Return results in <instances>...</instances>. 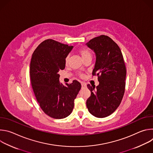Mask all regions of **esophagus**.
Here are the masks:
<instances>
[{
  "mask_svg": "<svg viewBox=\"0 0 153 153\" xmlns=\"http://www.w3.org/2000/svg\"><path fill=\"white\" fill-rule=\"evenodd\" d=\"M81 86H82V88H85V87H86V84L85 83H81Z\"/></svg>",
  "mask_w": 153,
  "mask_h": 153,
  "instance_id": "esophagus-1",
  "label": "esophagus"
}]
</instances>
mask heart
Listing matches in <instances>:
<instances>
[{
	"mask_svg": "<svg viewBox=\"0 0 153 153\" xmlns=\"http://www.w3.org/2000/svg\"><path fill=\"white\" fill-rule=\"evenodd\" d=\"M79 54H80L82 58L85 60L86 58L88 57H91V53L90 52V51H88L87 49H85V48H82V49H80L79 50ZM69 60H70V56H67L66 57H65V63L66 65H67L69 62ZM79 76L80 77H83V74H79Z\"/></svg>",
	"mask_w": 153,
	"mask_h": 153,
	"instance_id": "obj_1",
	"label": "heart"
}]
</instances>
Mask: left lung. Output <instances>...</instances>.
<instances>
[{
    "label": "left lung",
    "mask_w": 153,
    "mask_h": 153,
    "mask_svg": "<svg viewBox=\"0 0 153 153\" xmlns=\"http://www.w3.org/2000/svg\"><path fill=\"white\" fill-rule=\"evenodd\" d=\"M86 45L96 54L92 74L99 82L96 88L87 85L91 96L86 100V106L92 115L103 118L114 113L121 103L125 88V64L120 48L110 37L101 35Z\"/></svg>",
    "instance_id": "8db88e82"
}]
</instances>
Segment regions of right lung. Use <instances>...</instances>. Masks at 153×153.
<instances>
[{"label": "right lung", "mask_w": 153, "mask_h": 153, "mask_svg": "<svg viewBox=\"0 0 153 153\" xmlns=\"http://www.w3.org/2000/svg\"><path fill=\"white\" fill-rule=\"evenodd\" d=\"M73 46L53 39L43 41L34 50L30 63V79L36 98L43 111L60 119L68 116L81 88L73 80L64 86L59 82V71L65 67V59Z\"/></svg>", "instance_id": "add662e5"}]
</instances>
